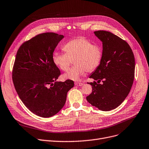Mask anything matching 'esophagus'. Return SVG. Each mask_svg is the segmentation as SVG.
<instances>
[{
    "instance_id": "esophagus-1",
    "label": "esophagus",
    "mask_w": 149,
    "mask_h": 149,
    "mask_svg": "<svg viewBox=\"0 0 149 149\" xmlns=\"http://www.w3.org/2000/svg\"><path fill=\"white\" fill-rule=\"evenodd\" d=\"M84 84L83 83H80V82H75V85L76 86H81Z\"/></svg>"
}]
</instances>
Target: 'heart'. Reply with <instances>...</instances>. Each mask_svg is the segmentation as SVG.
Returning a JSON list of instances; mask_svg holds the SVG:
<instances>
[{
	"label": "heart",
	"mask_w": 149,
	"mask_h": 149,
	"mask_svg": "<svg viewBox=\"0 0 149 149\" xmlns=\"http://www.w3.org/2000/svg\"><path fill=\"white\" fill-rule=\"evenodd\" d=\"M66 52H55L54 63L63 71H66L74 60L75 65L63 75L65 79L79 80L86 72H91L100 65L103 51L98 45L93 43L83 37H80L67 42L64 46Z\"/></svg>",
	"instance_id": "obj_1"
}]
</instances>
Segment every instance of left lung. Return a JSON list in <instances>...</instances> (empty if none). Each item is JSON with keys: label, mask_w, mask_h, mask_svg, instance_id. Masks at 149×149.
<instances>
[{"label": "left lung", "mask_w": 149, "mask_h": 149, "mask_svg": "<svg viewBox=\"0 0 149 149\" xmlns=\"http://www.w3.org/2000/svg\"><path fill=\"white\" fill-rule=\"evenodd\" d=\"M94 33L103 42V57L89 77L95 81L88 82L92 86V92L86 100L99 110L109 111L119 106L130 91L135 77V57L129 45L118 36L102 30Z\"/></svg>", "instance_id": "8db88e82"}]
</instances>
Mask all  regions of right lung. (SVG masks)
Segmentation results:
<instances>
[{"mask_svg":"<svg viewBox=\"0 0 149 149\" xmlns=\"http://www.w3.org/2000/svg\"><path fill=\"white\" fill-rule=\"evenodd\" d=\"M63 37L54 33L36 36L21 45L14 63L12 78L19 97L30 111L43 118L61 110L74 85L71 80L56 81L61 72L53 52Z\"/></svg>","mask_w":149,"mask_h":149,"instance_id":"obj_1","label":"right lung"}]
</instances>
